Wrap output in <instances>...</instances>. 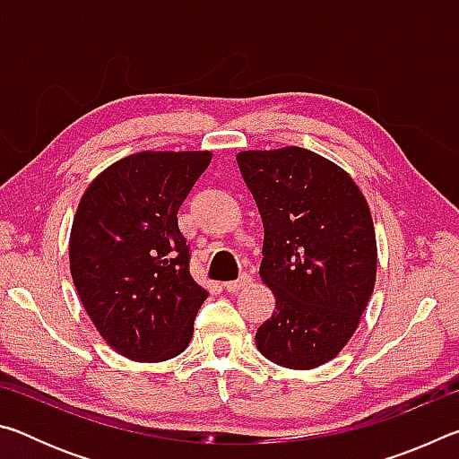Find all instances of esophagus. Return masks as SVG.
I'll return each instance as SVG.
<instances>
[{"instance_id": "esophagus-1", "label": "esophagus", "mask_w": 459, "mask_h": 459, "mask_svg": "<svg viewBox=\"0 0 459 459\" xmlns=\"http://www.w3.org/2000/svg\"><path fill=\"white\" fill-rule=\"evenodd\" d=\"M251 275L248 273H240V277L237 279V281H229V283H224V290H227L229 293H235V291H240V290H245L247 285H251Z\"/></svg>"}]
</instances>
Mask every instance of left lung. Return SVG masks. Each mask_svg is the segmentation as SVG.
<instances>
[{
	"mask_svg": "<svg viewBox=\"0 0 459 459\" xmlns=\"http://www.w3.org/2000/svg\"><path fill=\"white\" fill-rule=\"evenodd\" d=\"M237 161L265 229L259 275L275 295L255 342L279 367L316 368L352 338L375 290L368 204L344 169L304 147L240 152Z\"/></svg>",
	"mask_w": 459,
	"mask_h": 459,
	"instance_id": "8db88e82",
	"label": "left lung"
}]
</instances>
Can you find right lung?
<instances>
[{"label":"right lung","instance_id":"right-lung-1","mask_svg":"<svg viewBox=\"0 0 459 459\" xmlns=\"http://www.w3.org/2000/svg\"><path fill=\"white\" fill-rule=\"evenodd\" d=\"M211 152H142L100 172L76 208L71 273L107 344L137 362L186 351L208 291L190 275L178 211Z\"/></svg>","mask_w":459,"mask_h":459}]
</instances>
